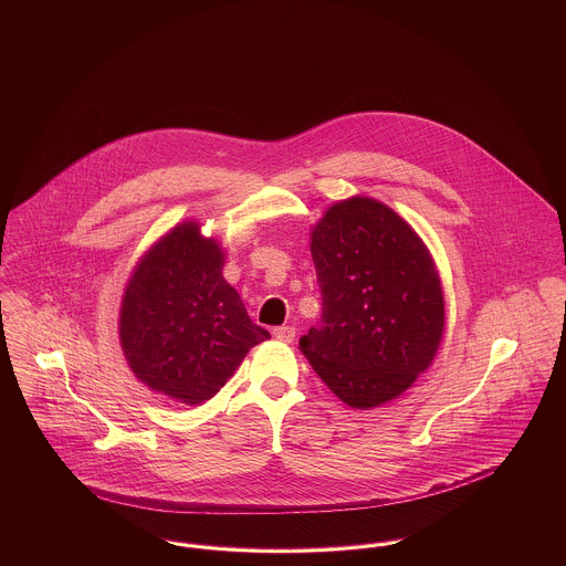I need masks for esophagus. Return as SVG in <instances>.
Instances as JSON below:
<instances>
[{
  "label": "esophagus",
  "instance_id": "obj_1",
  "mask_svg": "<svg viewBox=\"0 0 566 566\" xmlns=\"http://www.w3.org/2000/svg\"><path fill=\"white\" fill-rule=\"evenodd\" d=\"M272 335H274L279 342H285V344H290V342H294V337H296V328H294L292 324H285V326H276V328L272 331Z\"/></svg>",
  "mask_w": 566,
  "mask_h": 566
}]
</instances>
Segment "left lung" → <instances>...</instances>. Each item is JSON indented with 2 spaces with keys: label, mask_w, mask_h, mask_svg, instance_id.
Here are the masks:
<instances>
[{
  "label": "left lung",
  "mask_w": 566,
  "mask_h": 566,
  "mask_svg": "<svg viewBox=\"0 0 566 566\" xmlns=\"http://www.w3.org/2000/svg\"><path fill=\"white\" fill-rule=\"evenodd\" d=\"M323 321L301 350L353 409L401 397L442 342L444 294L429 248L388 205L353 196L312 229Z\"/></svg>",
  "instance_id": "left-lung-1"
}]
</instances>
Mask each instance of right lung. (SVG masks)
Wrapping results in <instances>:
<instances>
[{
  "label": "right lung",
  "instance_id": "1",
  "mask_svg": "<svg viewBox=\"0 0 566 566\" xmlns=\"http://www.w3.org/2000/svg\"><path fill=\"white\" fill-rule=\"evenodd\" d=\"M224 250L187 220L137 261L119 307V344L135 377L176 403L213 399L270 333L222 276Z\"/></svg>",
  "mask_w": 566,
  "mask_h": 566
}]
</instances>
